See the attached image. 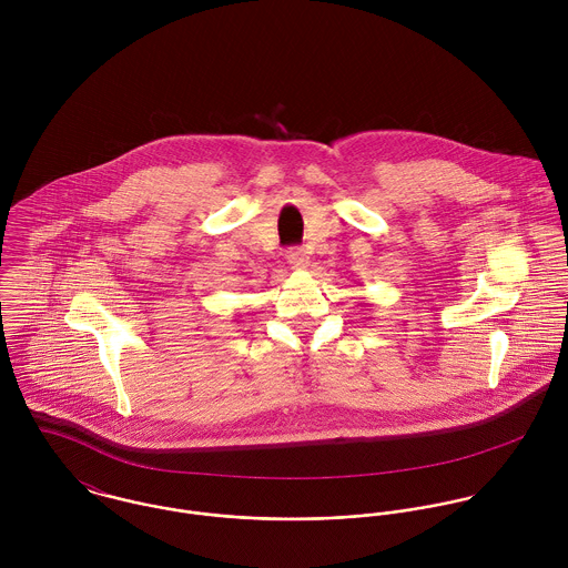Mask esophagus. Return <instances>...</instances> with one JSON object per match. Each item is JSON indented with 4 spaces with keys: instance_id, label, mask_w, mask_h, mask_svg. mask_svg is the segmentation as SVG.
<instances>
[{
    "instance_id": "esophagus-1",
    "label": "esophagus",
    "mask_w": 568,
    "mask_h": 568,
    "mask_svg": "<svg viewBox=\"0 0 568 568\" xmlns=\"http://www.w3.org/2000/svg\"><path fill=\"white\" fill-rule=\"evenodd\" d=\"M286 260L293 268H306L308 266V255H306L304 248H288Z\"/></svg>"
}]
</instances>
